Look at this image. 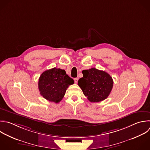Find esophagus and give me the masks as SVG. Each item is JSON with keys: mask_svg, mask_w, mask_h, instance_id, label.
Here are the masks:
<instances>
[{"mask_svg": "<svg viewBox=\"0 0 150 150\" xmlns=\"http://www.w3.org/2000/svg\"><path fill=\"white\" fill-rule=\"evenodd\" d=\"M74 83L76 84V83H77V82H78V79L77 78H74Z\"/></svg>", "mask_w": 150, "mask_h": 150, "instance_id": "esophagus-1", "label": "esophagus"}]
</instances>
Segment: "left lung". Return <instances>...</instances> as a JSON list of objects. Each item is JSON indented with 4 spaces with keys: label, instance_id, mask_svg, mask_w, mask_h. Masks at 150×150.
<instances>
[{
    "label": "left lung",
    "instance_id": "1",
    "mask_svg": "<svg viewBox=\"0 0 150 150\" xmlns=\"http://www.w3.org/2000/svg\"><path fill=\"white\" fill-rule=\"evenodd\" d=\"M83 77L78 85L90 102H100L108 97L113 86L112 77L107 72L96 68L82 71Z\"/></svg>",
    "mask_w": 150,
    "mask_h": 150
}]
</instances>
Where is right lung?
I'll return each instance as SVG.
<instances>
[{
    "instance_id": "right-lung-1",
    "label": "right lung",
    "mask_w": 150,
    "mask_h": 150,
    "mask_svg": "<svg viewBox=\"0 0 150 150\" xmlns=\"http://www.w3.org/2000/svg\"><path fill=\"white\" fill-rule=\"evenodd\" d=\"M74 83L73 79L66 74L64 70L54 67L41 74L38 87L40 95L45 99L58 103L63 98L69 86Z\"/></svg>"
}]
</instances>
